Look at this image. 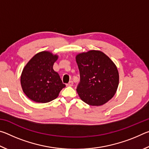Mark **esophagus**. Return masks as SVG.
<instances>
[{"label":"esophagus","instance_id":"34e87169","mask_svg":"<svg viewBox=\"0 0 149 149\" xmlns=\"http://www.w3.org/2000/svg\"><path fill=\"white\" fill-rule=\"evenodd\" d=\"M73 84H74V83H73L72 81H70L68 83V84H66V85H67V86H68V87H72V85H73Z\"/></svg>","mask_w":149,"mask_h":149}]
</instances>
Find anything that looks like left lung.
<instances>
[{
  "mask_svg": "<svg viewBox=\"0 0 149 149\" xmlns=\"http://www.w3.org/2000/svg\"><path fill=\"white\" fill-rule=\"evenodd\" d=\"M80 82L77 92L83 101L91 106L105 104L114 97L119 84V74L114 63L99 50L78 54Z\"/></svg>",
  "mask_w": 149,
  "mask_h": 149,
  "instance_id": "obj_1",
  "label": "left lung"
}]
</instances>
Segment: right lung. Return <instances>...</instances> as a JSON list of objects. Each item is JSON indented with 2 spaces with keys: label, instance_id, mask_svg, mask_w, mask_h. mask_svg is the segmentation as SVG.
Segmentation results:
<instances>
[{
  "label": "right lung",
  "instance_id": "right-lung-1",
  "mask_svg": "<svg viewBox=\"0 0 149 149\" xmlns=\"http://www.w3.org/2000/svg\"><path fill=\"white\" fill-rule=\"evenodd\" d=\"M57 55L42 51L27 62L21 75V85L27 97L36 102L45 103L56 99L65 87L59 74L53 70Z\"/></svg>",
  "mask_w": 149,
  "mask_h": 149
}]
</instances>
